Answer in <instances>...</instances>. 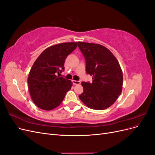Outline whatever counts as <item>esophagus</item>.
I'll return each mask as SVG.
<instances>
[{
    "label": "esophagus",
    "instance_id": "1",
    "mask_svg": "<svg viewBox=\"0 0 155 155\" xmlns=\"http://www.w3.org/2000/svg\"><path fill=\"white\" fill-rule=\"evenodd\" d=\"M72 83H73L74 85H79V84L81 83L80 81H76V80H72Z\"/></svg>",
    "mask_w": 155,
    "mask_h": 155
}]
</instances>
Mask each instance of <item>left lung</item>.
Segmentation results:
<instances>
[{"label":"left lung","mask_w":155,"mask_h":155,"mask_svg":"<svg viewBox=\"0 0 155 155\" xmlns=\"http://www.w3.org/2000/svg\"><path fill=\"white\" fill-rule=\"evenodd\" d=\"M86 61V72L92 76V83L82 82L83 92L79 99L87 107L104 110L121 94L123 73L118 61L111 51L99 44L78 42Z\"/></svg>","instance_id":"8db88e82"}]
</instances>
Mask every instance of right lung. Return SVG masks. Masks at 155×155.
<instances>
[{
    "instance_id": "right-lung-1",
    "label": "right lung",
    "mask_w": 155,
    "mask_h": 155,
    "mask_svg": "<svg viewBox=\"0 0 155 155\" xmlns=\"http://www.w3.org/2000/svg\"><path fill=\"white\" fill-rule=\"evenodd\" d=\"M78 46V43H63L45 49L37 58L30 71L28 84L33 102L45 110L61 104L72 82L59 75L64 69L65 59Z\"/></svg>"
}]
</instances>
